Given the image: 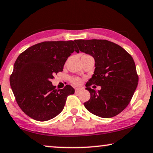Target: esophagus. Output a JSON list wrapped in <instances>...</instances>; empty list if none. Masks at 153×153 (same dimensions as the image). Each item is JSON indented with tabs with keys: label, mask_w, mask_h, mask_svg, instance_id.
I'll return each instance as SVG.
<instances>
[{
	"label": "esophagus",
	"mask_w": 153,
	"mask_h": 153,
	"mask_svg": "<svg viewBox=\"0 0 153 153\" xmlns=\"http://www.w3.org/2000/svg\"><path fill=\"white\" fill-rule=\"evenodd\" d=\"M82 90V89L81 88H76V89H75V93H79V92H80Z\"/></svg>",
	"instance_id": "1"
}]
</instances>
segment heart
I'll return each instance as SVG.
<instances>
[{
	"label": "heart",
	"instance_id": "b5f03b06",
	"mask_svg": "<svg viewBox=\"0 0 153 153\" xmlns=\"http://www.w3.org/2000/svg\"><path fill=\"white\" fill-rule=\"evenodd\" d=\"M72 82L73 84H74V85H80L81 83L80 79H79V78H73L72 79Z\"/></svg>",
	"mask_w": 153,
	"mask_h": 153
}]
</instances>
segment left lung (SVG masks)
<instances>
[{"label": "left lung", "instance_id": "8db88e82", "mask_svg": "<svg viewBox=\"0 0 153 153\" xmlns=\"http://www.w3.org/2000/svg\"><path fill=\"white\" fill-rule=\"evenodd\" d=\"M79 50L94 59V74L86 83L90 93L84 103L88 111L102 118H110L122 112L131 100L139 78L132 57L117 44L106 40H75ZM92 84L100 91L92 89Z\"/></svg>", "mask_w": 153, "mask_h": 153}]
</instances>
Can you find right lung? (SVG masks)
<instances>
[{"instance_id": "obj_1", "label": "right lung", "mask_w": 153, "mask_h": 153, "mask_svg": "<svg viewBox=\"0 0 153 153\" xmlns=\"http://www.w3.org/2000/svg\"><path fill=\"white\" fill-rule=\"evenodd\" d=\"M79 53L73 41H45L32 45L18 56L10 82L16 102L31 118L52 119L63 110L67 97L74 93L71 85L56 89L50 81L62 72L72 53Z\"/></svg>"}]
</instances>
